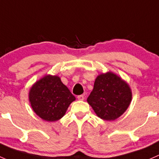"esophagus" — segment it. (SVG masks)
Here are the masks:
<instances>
[{
	"instance_id": "1",
	"label": "esophagus",
	"mask_w": 159,
	"mask_h": 159,
	"mask_svg": "<svg viewBox=\"0 0 159 159\" xmlns=\"http://www.w3.org/2000/svg\"><path fill=\"white\" fill-rule=\"evenodd\" d=\"M84 96L83 95H80V96H77V99H79V100H83L84 99Z\"/></svg>"
}]
</instances>
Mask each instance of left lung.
Returning <instances> with one entry per match:
<instances>
[{"instance_id":"left-lung-1","label":"left lung","mask_w":159,"mask_h":159,"mask_svg":"<svg viewBox=\"0 0 159 159\" xmlns=\"http://www.w3.org/2000/svg\"><path fill=\"white\" fill-rule=\"evenodd\" d=\"M132 93L129 85L112 73L97 76L87 102L96 114L104 120H115L130 104Z\"/></svg>"}]
</instances>
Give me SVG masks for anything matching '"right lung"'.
Masks as SVG:
<instances>
[{
    "instance_id": "add662e5",
    "label": "right lung",
    "mask_w": 159,
    "mask_h": 159,
    "mask_svg": "<svg viewBox=\"0 0 159 159\" xmlns=\"http://www.w3.org/2000/svg\"><path fill=\"white\" fill-rule=\"evenodd\" d=\"M33 109L43 120L53 122L61 119L76 99L57 76H44L37 81L29 93Z\"/></svg>"
}]
</instances>
